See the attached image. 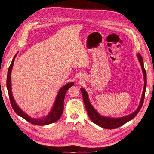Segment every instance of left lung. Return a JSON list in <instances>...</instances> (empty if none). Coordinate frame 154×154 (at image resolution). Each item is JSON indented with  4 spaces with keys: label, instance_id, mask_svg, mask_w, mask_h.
<instances>
[{
    "label": "left lung",
    "instance_id": "1",
    "mask_svg": "<svg viewBox=\"0 0 154 154\" xmlns=\"http://www.w3.org/2000/svg\"><path fill=\"white\" fill-rule=\"evenodd\" d=\"M137 57L138 59V61H139V63H140L142 72H143V75H144V86L143 92H142V95L139 105H138L137 109L134 112H133L132 114L123 116V117L118 118L105 117V116H103L100 115L98 112L95 110V108H93V106L91 105V104L90 103L88 93L85 91V89L84 88H81L80 90L82 94V97H83L84 104H85L86 110H87L89 117L90 119H91V120L97 125L103 127V128L108 129L118 128V127H121L122 125H124L127 122H128L130 120H131V119H133L138 113V112L140 111V108H142V104H143L144 96H145V92H146V72L144 66L143 59H142V56L140 55V54H137Z\"/></svg>",
    "mask_w": 154,
    "mask_h": 154
}]
</instances>
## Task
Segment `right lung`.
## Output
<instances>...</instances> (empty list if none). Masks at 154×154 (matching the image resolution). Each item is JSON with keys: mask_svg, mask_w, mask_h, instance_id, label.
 <instances>
[{"mask_svg": "<svg viewBox=\"0 0 154 154\" xmlns=\"http://www.w3.org/2000/svg\"><path fill=\"white\" fill-rule=\"evenodd\" d=\"M17 54V53L15 55L12 59V61L11 63L8 70V75H7L6 87L7 89H8L11 106H12L14 110L16 112V113L17 115L21 116V118H23L25 120H27L29 123H32V124L36 125H46L57 122L63 114V108H64V104L63 103H64L65 93L67 90H68L70 87H72V85H74V82H70V83L66 84L59 89L54 106L52 107L50 113H49L46 116H45V117H43L42 118H31L27 114H26L25 112H23V110L20 109V107L17 106V104H16V101H15L14 99L12 93V88H11V72H12V70L13 68L14 59L16 58Z\"/></svg>", "mask_w": 154, "mask_h": 154, "instance_id": "right-lung-1", "label": "right lung"}]
</instances>
